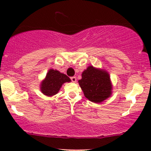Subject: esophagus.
Here are the masks:
<instances>
[{
  "mask_svg": "<svg viewBox=\"0 0 151 151\" xmlns=\"http://www.w3.org/2000/svg\"><path fill=\"white\" fill-rule=\"evenodd\" d=\"M71 80H72V82H76L77 81V78H76V77H71Z\"/></svg>",
  "mask_w": 151,
  "mask_h": 151,
  "instance_id": "1",
  "label": "esophagus"
}]
</instances>
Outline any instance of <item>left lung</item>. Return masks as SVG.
I'll list each match as a JSON object with an SVG mask.
<instances>
[{
  "mask_svg": "<svg viewBox=\"0 0 151 151\" xmlns=\"http://www.w3.org/2000/svg\"><path fill=\"white\" fill-rule=\"evenodd\" d=\"M84 96L89 101L101 103L112 93V84L109 74L106 70L89 66L78 81Z\"/></svg>",
  "mask_w": 151,
  "mask_h": 151,
  "instance_id": "left-lung-1",
  "label": "left lung"
}]
</instances>
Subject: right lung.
<instances>
[{
	"mask_svg": "<svg viewBox=\"0 0 151 151\" xmlns=\"http://www.w3.org/2000/svg\"><path fill=\"white\" fill-rule=\"evenodd\" d=\"M70 81L71 79L66 74L50 69L44 80L41 82L40 90L46 96H54L59 92L64 83Z\"/></svg>",
	"mask_w": 151,
	"mask_h": 151,
	"instance_id": "1",
	"label": "right lung"
}]
</instances>
